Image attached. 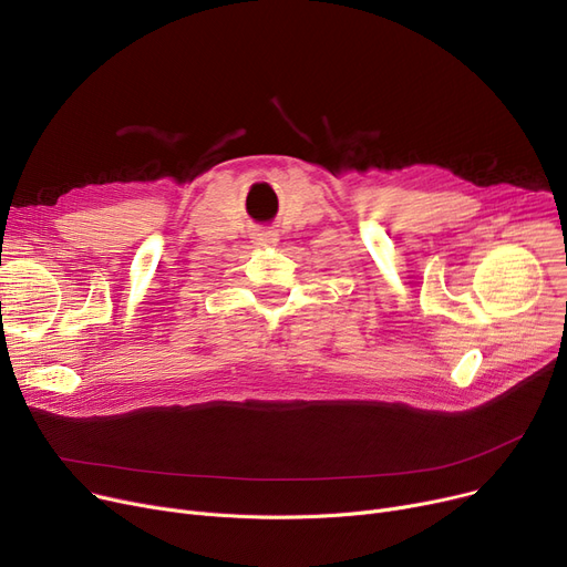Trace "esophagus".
I'll return each instance as SVG.
<instances>
[{"mask_svg": "<svg viewBox=\"0 0 567 567\" xmlns=\"http://www.w3.org/2000/svg\"><path fill=\"white\" fill-rule=\"evenodd\" d=\"M254 241L258 247H275L279 237L275 230H258V233H254Z\"/></svg>", "mask_w": 567, "mask_h": 567, "instance_id": "1", "label": "esophagus"}]
</instances>
